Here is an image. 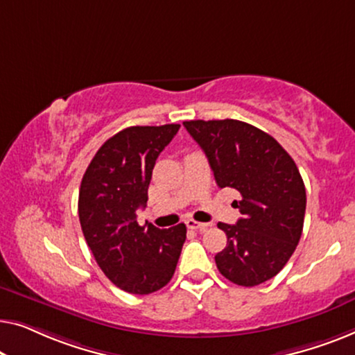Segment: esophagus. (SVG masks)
Segmentation results:
<instances>
[{
  "label": "esophagus",
  "instance_id": "1",
  "mask_svg": "<svg viewBox=\"0 0 355 355\" xmlns=\"http://www.w3.org/2000/svg\"><path fill=\"white\" fill-rule=\"evenodd\" d=\"M187 227L191 228V230H199V232H206V230L211 227L209 223H202V222H196L193 220V218H188L187 220Z\"/></svg>",
  "mask_w": 355,
  "mask_h": 355
}]
</instances>
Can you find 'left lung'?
<instances>
[{
  "instance_id": "left-lung-1",
  "label": "left lung",
  "mask_w": 355,
  "mask_h": 355,
  "mask_svg": "<svg viewBox=\"0 0 355 355\" xmlns=\"http://www.w3.org/2000/svg\"><path fill=\"white\" fill-rule=\"evenodd\" d=\"M220 188L241 194L236 225L218 223L227 248L218 272L239 286H257L286 266L302 234L306 187L293 157L275 138L246 122L187 121Z\"/></svg>"
}]
</instances>
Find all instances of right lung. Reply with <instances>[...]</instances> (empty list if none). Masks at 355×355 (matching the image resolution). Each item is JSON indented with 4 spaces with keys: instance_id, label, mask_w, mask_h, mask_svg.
<instances>
[{
    "instance_id": "add662e5",
    "label": "right lung",
    "mask_w": 355,
    "mask_h": 355,
    "mask_svg": "<svg viewBox=\"0 0 355 355\" xmlns=\"http://www.w3.org/2000/svg\"><path fill=\"white\" fill-rule=\"evenodd\" d=\"M178 128V123L123 128L98 149L80 184L83 236L104 275L127 293L149 294L166 286L187 239L184 223L161 230L137 222L156 159Z\"/></svg>"
}]
</instances>
